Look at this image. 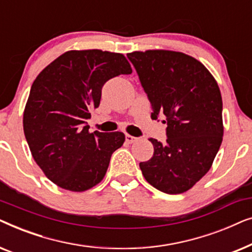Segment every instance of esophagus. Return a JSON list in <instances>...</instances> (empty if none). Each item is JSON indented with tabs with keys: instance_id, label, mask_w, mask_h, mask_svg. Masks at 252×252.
Instances as JSON below:
<instances>
[{
	"instance_id": "esophagus-1",
	"label": "esophagus",
	"mask_w": 252,
	"mask_h": 252,
	"mask_svg": "<svg viewBox=\"0 0 252 252\" xmlns=\"http://www.w3.org/2000/svg\"><path fill=\"white\" fill-rule=\"evenodd\" d=\"M136 140H137V137L129 135V134H126V142L127 143H133V142H135Z\"/></svg>"
}]
</instances>
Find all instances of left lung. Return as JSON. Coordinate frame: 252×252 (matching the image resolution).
Segmentation results:
<instances>
[{
    "mask_svg": "<svg viewBox=\"0 0 252 252\" xmlns=\"http://www.w3.org/2000/svg\"><path fill=\"white\" fill-rule=\"evenodd\" d=\"M151 103V118L166 117V143L149 141L154 155L140 163L146 180L166 194L190 189L211 168L222 142V99L216 79L179 51L127 54Z\"/></svg>",
    "mask_w": 252,
    "mask_h": 252,
    "instance_id": "obj_1",
    "label": "left lung"
}]
</instances>
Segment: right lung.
<instances>
[{
	"label": "right lung",
	"instance_id": "1",
	"mask_svg": "<svg viewBox=\"0 0 252 252\" xmlns=\"http://www.w3.org/2000/svg\"><path fill=\"white\" fill-rule=\"evenodd\" d=\"M130 73L123 54L70 50L34 80L24 110V133L35 163L58 187L80 192L103 180L125 134L89 133L86 120L91 109L98 108L103 85Z\"/></svg>",
	"mask_w": 252,
	"mask_h": 252
}]
</instances>
